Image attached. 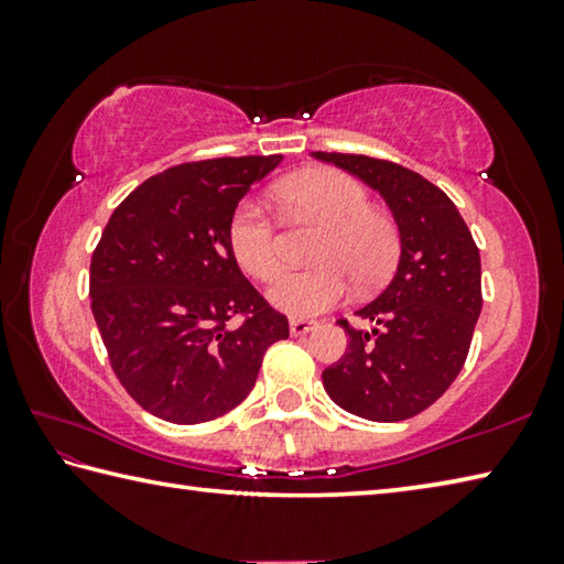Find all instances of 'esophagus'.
Returning <instances> with one entry per match:
<instances>
[{"mask_svg":"<svg viewBox=\"0 0 564 564\" xmlns=\"http://www.w3.org/2000/svg\"><path fill=\"white\" fill-rule=\"evenodd\" d=\"M318 323L316 321H303V318H293L291 321V336H305V333L316 330Z\"/></svg>","mask_w":564,"mask_h":564,"instance_id":"1","label":"esophagus"}]
</instances>
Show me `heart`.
I'll return each instance as SVG.
<instances>
[{
  "label": "heart",
  "mask_w": 564,
  "mask_h": 564,
  "mask_svg": "<svg viewBox=\"0 0 564 564\" xmlns=\"http://www.w3.org/2000/svg\"><path fill=\"white\" fill-rule=\"evenodd\" d=\"M275 198L295 218L326 226L313 271L281 275L269 289V301L293 318H311L343 301L350 280L376 285L393 269L398 234L386 214L370 208L368 191L336 169H313L275 186ZM228 246L238 265L253 279L271 281L283 269V238L265 208L246 198L228 221Z\"/></svg>",
  "instance_id": "heart-1"
}]
</instances>
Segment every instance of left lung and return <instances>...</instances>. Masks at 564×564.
<instances>
[{"instance_id":"obj_1","label":"left lung","mask_w":564,"mask_h":564,"mask_svg":"<svg viewBox=\"0 0 564 564\" xmlns=\"http://www.w3.org/2000/svg\"><path fill=\"white\" fill-rule=\"evenodd\" d=\"M313 156L376 188L400 234L393 281L356 311L373 328L338 321L348 348L323 370V388L358 417L408 420L433 405L463 370L482 308L480 251L451 198L415 171L360 154Z\"/></svg>"}]
</instances>
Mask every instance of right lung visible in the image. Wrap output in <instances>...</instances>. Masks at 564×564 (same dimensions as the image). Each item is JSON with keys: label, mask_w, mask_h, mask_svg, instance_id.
Instances as JSON below:
<instances>
[{"label": "right lung", "mask_w": 564, "mask_h": 564, "mask_svg": "<svg viewBox=\"0 0 564 564\" xmlns=\"http://www.w3.org/2000/svg\"><path fill=\"white\" fill-rule=\"evenodd\" d=\"M273 156L208 159L147 178L91 256L89 295L119 383L178 425L221 417L251 393L289 321L246 281L228 246L234 208ZM243 315L241 327H228Z\"/></svg>", "instance_id": "add662e5"}]
</instances>
